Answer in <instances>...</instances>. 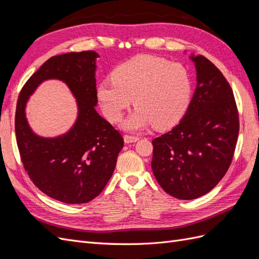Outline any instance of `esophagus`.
Returning a JSON list of instances; mask_svg holds the SVG:
<instances>
[{
    "mask_svg": "<svg viewBox=\"0 0 259 259\" xmlns=\"http://www.w3.org/2000/svg\"><path fill=\"white\" fill-rule=\"evenodd\" d=\"M139 138L137 136H131V135H124V142L126 144L136 143Z\"/></svg>",
    "mask_w": 259,
    "mask_h": 259,
    "instance_id": "34e87169",
    "label": "esophagus"
}]
</instances>
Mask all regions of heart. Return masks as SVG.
Returning <instances> with one entry per match:
<instances>
[{"label": "heart", "instance_id": "1", "mask_svg": "<svg viewBox=\"0 0 259 259\" xmlns=\"http://www.w3.org/2000/svg\"><path fill=\"white\" fill-rule=\"evenodd\" d=\"M112 81L98 86V99L107 119L116 123L134 100L136 110L124 120L125 131L139 132L153 125L163 130L182 117L189 105L191 81L179 64L142 55L114 69Z\"/></svg>", "mask_w": 259, "mask_h": 259}]
</instances>
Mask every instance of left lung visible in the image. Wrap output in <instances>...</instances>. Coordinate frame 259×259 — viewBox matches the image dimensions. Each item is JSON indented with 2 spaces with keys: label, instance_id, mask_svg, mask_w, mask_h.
Instances as JSON below:
<instances>
[{
  "label": "left lung",
  "instance_id": "obj_1",
  "mask_svg": "<svg viewBox=\"0 0 259 259\" xmlns=\"http://www.w3.org/2000/svg\"><path fill=\"white\" fill-rule=\"evenodd\" d=\"M197 88L183 120L152 140L151 167L163 190L180 200L209 192L228 170L239 135L231 86L202 55L190 56Z\"/></svg>",
  "mask_w": 259,
  "mask_h": 259
}]
</instances>
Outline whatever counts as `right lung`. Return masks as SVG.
<instances>
[{"mask_svg": "<svg viewBox=\"0 0 259 259\" xmlns=\"http://www.w3.org/2000/svg\"><path fill=\"white\" fill-rule=\"evenodd\" d=\"M98 57L94 51L51 57L23 85L17 101L15 132L23 167L42 192L68 204L88 203L104 190L124 145L120 133L95 109ZM50 78L68 85L79 113L66 135L44 139L29 128L24 109L29 95Z\"/></svg>", "mask_w": 259, "mask_h": 259, "instance_id": "add662e5", "label": "right lung"}]
</instances>
